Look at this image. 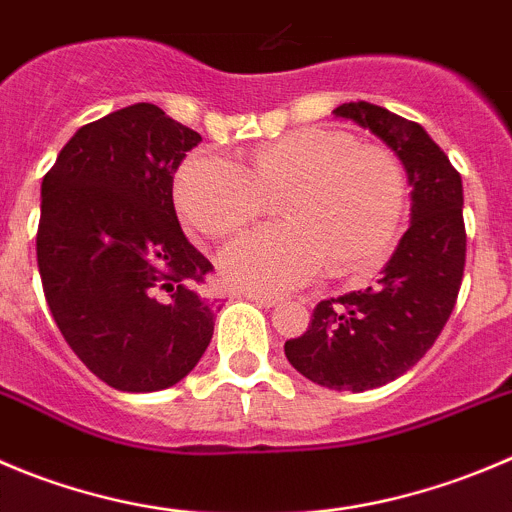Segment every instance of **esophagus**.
<instances>
[{
    "instance_id": "obj_1",
    "label": "esophagus",
    "mask_w": 512,
    "mask_h": 512,
    "mask_svg": "<svg viewBox=\"0 0 512 512\" xmlns=\"http://www.w3.org/2000/svg\"><path fill=\"white\" fill-rule=\"evenodd\" d=\"M246 299L256 301L259 306H276L279 304V296H271V294H253V291H248Z\"/></svg>"
}]
</instances>
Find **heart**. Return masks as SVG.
Instances as JSON below:
<instances>
[{"label": "heart", "instance_id": "obj_1", "mask_svg": "<svg viewBox=\"0 0 512 512\" xmlns=\"http://www.w3.org/2000/svg\"><path fill=\"white\" fill-rule=\"evenodd\" d=\"M175 206L196 231L233 238L281 196L279 218L233 243L221 259L231 284L286 291L329 261L337 274L369 271L389 256L405 216V170L389 150L357 145L344 130L301 128L259 145L248 165L216 150L180 163Z\"/></svg>", "mask_w": 512, "mask_h": 512}]
</instances>
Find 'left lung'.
<instances>
[{"instance_id": "1", "label": "left lung", "mask_w": 512, "mask_h": 512, "mask_svg": "<svg viewBox=\"0 0 512 512\" xmlns=\"http://www.w3.org/2000/svg\"><path fill=\"white\" fill-rule=\"evenodd\" d=\"M334 115L372 130L397 153L412 186V223L377 284L319 301L309 329L284 352L311 382L364 392L415 367L455 309L467 251L462 178L412 120L364 100L344 102Z\"/></svg>"}]
</instances>
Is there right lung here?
<instances>
[{"label": "right lung", "instance_id": "1", "mask_svg": "<svg viewBox=\"0 0 512 512\" xmlns=\"http://www.w3.org/2000/svg\"><path fill=\"white\" fill-rule=\"evenodd\" d=\"M196 130L138 102L87 123L42 178L37 266L65 342L120 392L173 387L213 337L211 261L188 243L173 175Z\"/></svg>", "mask_w": 512, "mask_h": 512}]
</instances>
